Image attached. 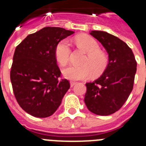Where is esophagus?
<instances>
[{"label":"esophagus","mask_w":146,"mask_h":146,"mask_svg":"<svg viewBox=\"0 0 146 146\" xmlns=\"http://www.w3.org/2000/svg\"><path fill=\"white\" fill-rule=\"evenodd\" d=\"M76 84V82H73V81H71L70 82V86L73 87V86H75V85Z\"/></svg>","instance_id":"obj_1"}]
</instances>
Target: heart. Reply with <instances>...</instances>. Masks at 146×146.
<instances>
[{"instance_id": "heart-1", "label": "heart", "mask_w": 146, "mask_h": 146, "mask_svg": "<svg viewBox=\"0 0 146 146\" xmlns=\"http://www.w3.org/2000/svg\"><path fill=\"white\" fill-rule=\"evenodd\" d=\"M76 44L87 53L82 66H70L64 70L63 74L71 80H86L91 77L92 72L96 76L102 74L108 66V59L102 52L98 43L93 38L88 35H81L76 38ZM55 57L61 66H64L70 60L71 45L67 39L60 40L55 47Z\"/></svg>"}]
</instances>
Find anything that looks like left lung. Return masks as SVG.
Returning <instances> with one entry per match:
<instances>
[{"label":"left lung","mask_w":146,"mask_h":146,"mask_svg":"<svg viewBox=\"0 0 146 146\" xmlns=\"http://www.w3.org/2000/svg\"><path fill=\"white\" fill-rule=\"evenodd\" d=\"M90 35L107 50L108 64L98 79L86 84L84 101L95 114L110 115L120 109L131 93L137 64L131 48L119 38L103 31H92Z\"/></svg>","instance_id":"left-lung-1"}]
</instances>
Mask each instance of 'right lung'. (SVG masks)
<instances>
[{
    "instance_id": "obj_1",
    "label": "right lung",
    "mask_w": 146,
    "mask_h": 146,
    "mask_svg": "<svg viewBox=\"0 0 146 146\" xmlns=\"http://www.w3.org/2000/svg\"><path fill=\"white\" fill-rule=\"evenodd\" d=\"M74 32L44 27L29 35L15 49L10 70L18 104L35 117H48L57 111L70 87L60 79L54 50L57 44Z\"/></svg>"
}]
</instances>
